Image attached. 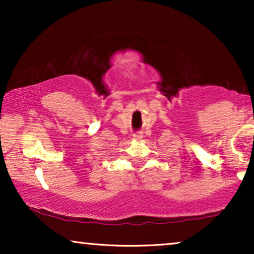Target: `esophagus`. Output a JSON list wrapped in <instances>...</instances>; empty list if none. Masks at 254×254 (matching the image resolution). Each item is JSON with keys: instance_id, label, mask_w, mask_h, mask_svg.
<instances>
[{"instance_id": "1", "label": "esophagus", "mask_w": 254, "mask_h": 254, "mask_svg": "<svg viewBox=\"0 0 254 254\" xmlns=\"http://www.w3.org/2000/svg\"><path fill=\"white\" fill-rule=\"evenodd\" d=\"M134 137H135V138H142V134H141V133L134 134Z\"/></svg>"}]
</instances>
